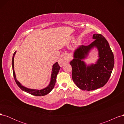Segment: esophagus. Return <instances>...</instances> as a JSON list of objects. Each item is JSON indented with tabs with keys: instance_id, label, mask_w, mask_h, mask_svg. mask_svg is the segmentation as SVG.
<instances>
[{
	"instance_id": "1",
	"label": "esophagus",
	"mask_w": 124,
	"mask_h": 124,
	"mask_svg": "<svg viewBox=\"0 0 124 124\" xmlns=\"http://www.w3.org/2000/svg\"><path fill=\"white\" fill-rule=\"evenodd\" d=\"M68 56L67 55H65L64 56H63V59H62V60H60L59 62V64L60 66H62L63 63H64L65 62L68 61Z\"/></svg>"
}]
</instances>
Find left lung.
<instances>
[{
	"instance_id": "left-lung-1",
	"label": "left lung",
	"mask_w": 124,
	"mask_h": 124,
	"mask_svg": "<svg viewBox=\"0 0 124 124\" xmlns=\"http://www.w3.org/2000/svg\"><path fill=\"white\" fill-rule=\"evenodd\" d=\"M95 40L88 46H78L73 52L70 64L72 77L78 87L83 91H93L102 87L108 81L114 65V55L108 41L100 34L93 36ZM97 49L99 59L95 64H86L83 61L92 50Z\"/></svg>"
}]
</instances>
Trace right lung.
<instances>
[{"mask_svg":"<svg viewBox=\"0 0 124 124\" xmlns=\"http://www.w3.org/2000/svg\"><path fill=\"white\" fill-rule=\"evenodd\" d=\"M16 53V51L14 52L13 55L12 61V66L14 80L16 81V83L18 85V87H19L22 91H23L27 93H29L31 95L36 96H43L48 94V93H50L54 87L55 83H56V77H57L59 69L61 68V67H60L58 65V62H56L53 65V66H52L50 82L49 84H48L46 87L41 89L29 88L25 87V86H24L23 85H22L20 82L19 81H18L16 79V73H15L14 69V58Z\"/></svg>","mask_w":124,"mask_h":124,"instance_id":"right-lung-1","label":"right lung"}]
</instances>
